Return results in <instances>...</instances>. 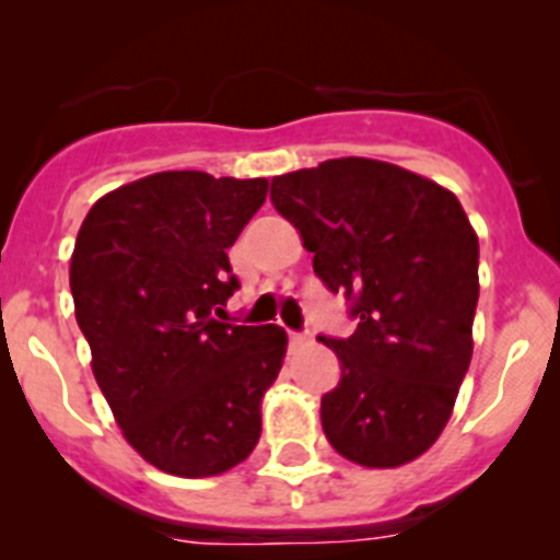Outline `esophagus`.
I'll return each instance as SVG.
<instances>
[{
    "instance_id": "esophagus-1",
    "label": "esophagus",
    "mask_w": 560,
    "mask_h": 560,
    "mask_svg": "<svg viewBox=\"0 0 560 560\" xmlns=\"http://www.w3.org/2000/svg\"><path fill=\"white\" fill-rule=\"evenodd\" d=\"M290 341H292V343H303V341H308V332H298V330H290Z\"/></svg>"
}]
</instances>
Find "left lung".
Masks as SVG:
<instances>
[{"label": "left lung", "instance_id": "obj_1", "mask_svg": "<svg viewBox=\"0 0 560 560\" xmlns=\"http://www.w3.org/2000/svg\"><path fill=\"white\" fill-rule=\"evenodd\" d=\"M270 202L314 252V273L349 301L358 330L319 336L341 380L322 431L349 460L395 468L447 425L471 363L479 241L453 191L363 156L276 175Z\"/></svg>", "mask_w": 560, "mask_h": 560}]
</instances>
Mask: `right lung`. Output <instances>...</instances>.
<instances>
[{"label": "right lung", "instance_id": "add662e5", "mask_svg": "<svg viewBox=\"0 0 560 560\" xmlns=\"http://www.w3.org/2000/svg\"><path fill=\"white\" fill-rule=\"evenodd\" d=\"M265 195V178L154 173L100 197L78 230L70 290L94 380L124 439L175 477H217L259 442L287 332L217 316L241 287L228 248Z\"/></svg>", "mask_w": 560, "mask_h": 560}]
</instances>
